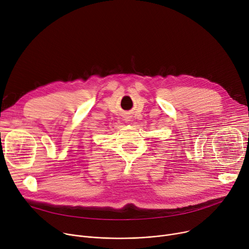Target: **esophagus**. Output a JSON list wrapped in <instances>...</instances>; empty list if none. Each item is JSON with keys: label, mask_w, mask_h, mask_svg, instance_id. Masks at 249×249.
I'll return each instance as SVG.
<instances>
[{"label": "esophagus", "mask_w": 249, "mask_h": 249, "mask_svg": "<svg viewBox=\"0 0 249 249\" xmlns=\"http://www.w3.org/2000/svg\"><path fill=\"white\" fill-rule=\"evenodd\" d=\"M126 121L128 122V121H130V119H129V118H127V119H126Z\"/></svg>", "instance_id": "1"}]
</instances>
